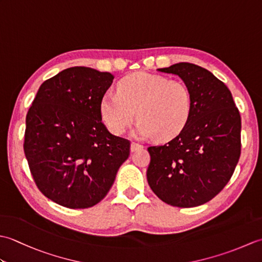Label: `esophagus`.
Returning a JSON list of instances; mask_svg holds the SVG:
<instances>
[{
    "instance_id": "esophagus-1",
    "label": "esophagus",
    "mask_w": 262,
    "mask_h": 262,
    "mask_svg": "<svg viewBox=\"0 0 262 262\" xmlns=\"http://www.w3.org/2000/svg\"><path fill=\"white\" fill-rule=\"evenodd\" d=\"M140 148H143V145H141V144L135 143V142H133L130 144V151L132 152H134V151H136V149H140Z\"/></svg>"
}]
</instances>
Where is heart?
I'll return each instance as SVG.
<instances>
[{"mask_svg": "<svg viewBox=\"0 0 262 262\" xmlns=\"http://www.w3.org/2000/svg\"><path fill=\"white\" fill-rule=\"evenodd\" d=\"M100 115L115 135L122 134L137 116L140 121L133 133L136 137L168 141L179 135L190 120L192 97L181 81L136 73L118 83L117 93L103 94Z\"/></svg>", "mask_w": 262, "mask_h": 262, "instance_id": "obj_1", "label": "heart"}]
</instances>
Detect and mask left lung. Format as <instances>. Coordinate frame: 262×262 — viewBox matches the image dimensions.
Masks as SVG:
<instances>
[{
    "instance_id": "1",
    "label": "left lung",
    "mask_w": 262,
    "mask_h": 262,
    "mask_svg": "<svg viewBox=\"0 0 262 262\" xmlns=\"http://www.w3.org/2000/svg\"><path fill=\"white\" fill-rule=\"evenodd\" d=\"M158 71L185 82L191 92L192 115L173 140L147 148V182L162 202L196 207L221 192L235 170L241 154V116L229 88L206 69L178 63Z\"/></svg>"
}]
</instances>
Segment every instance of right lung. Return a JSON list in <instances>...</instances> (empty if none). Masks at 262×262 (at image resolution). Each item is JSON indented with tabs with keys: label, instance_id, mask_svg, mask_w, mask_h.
Listing matches in <instances>:
<instances>
[{
	"label": "right lung",
	"instance_id": "right-lung-1",
	"mask_svg": "<svg viewBox=\"0 0 262 262\" xmlns=\"http://www.w3.org/2000/svg\"><path fill=\"white\" fill-rule=\"evenodd\" d=\"M113 80L108 72L66 69L42 83L28 110L24 149L32 178L64 207L101 202L129 157V141L110 134L100 115Z\"/></svg>",
	"mask_w": 262,
	"mask_h": 262
}]
</instances>
